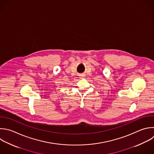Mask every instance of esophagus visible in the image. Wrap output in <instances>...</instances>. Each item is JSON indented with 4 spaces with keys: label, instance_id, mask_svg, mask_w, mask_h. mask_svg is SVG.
<instances>
[{
    "label": "esophagus",
    "instance_id": "obj_1",
    "mask_svg": "<svg viewBox=\"0 0 154 154\" xmlns=\"http://www.w3.org/2000/svg\"><path fill=\"white\" fill-rule=\"evenodd\" d=\"M84 78V76H83V75H81V78Z\"/></svg>",
    "mask_w": 154,
    "mask_h": 154
}]
</instances>
